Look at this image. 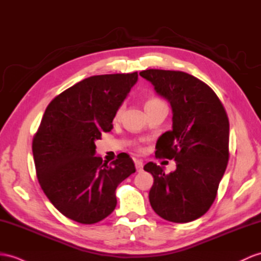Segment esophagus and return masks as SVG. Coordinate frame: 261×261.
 Returning <instances> with one entry per match:
<instances>
[{"label":"esophagus","mask_w":261,"mask_h":261,"mask_svg":"<svg viewBox=\"0 0 261 261\" xmlns=\"http://www.w3.org/2000/svg\"><path fill=\"white\" fill-rule=\"evenodd\" d=\"M135 167H136V170L138 171V173H141V171H143V162L142 161H138V160H135Z\"/></svg>","instance_id":"obj_1"}]
</instances>
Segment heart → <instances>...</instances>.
<instances>
[{"label":"heart","instance_id":"1","mask_svg":"<svg viewBox=\"0 0 261 261\" xmlns=\"http://www.w3.org/2000/svg\"><path fill=\"white\" fill-rule=\"evenodd\" d=\"M158 103H163V101H162L160 98L152 97V98H149L147 101H146L145 107H148V106H150V105H155V104H158ZM122 111H123V106L118 107V110H117L116 113H115V118H116V119L120 116V114H122Z\"/></svg>","mask_w":261,"mask_h":261}]
</instances>
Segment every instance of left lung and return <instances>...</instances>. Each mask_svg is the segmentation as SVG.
Returning <instances> with one entry per match:
<instances>
[{"mask_svg":"<svg viewBox=\"0 0 261 261\" xmlns=\"http://www.w3.org/2000/svg\"><path fill=\"white\" fill-rule=\"evenodd\" d=\"M173 109V129L158 138L156 157L176 161V170L147 163L154 177L149 201L154 212L173 222L201 217L216 198L229 160V120L216 93L204 82L180 71L139 73Z\"/></svg>","mask_w":261,"mask_h":261,"instance_id":"left-lung-1","label":"left lung"}]
</instances>
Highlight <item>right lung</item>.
I'll use <instances>...</instances> for the list:
<instances>
[{
  "label": "right lung",
  "mask_w": 261,
  "mask_h": 261,
  "mask_svg": "<svg viewBox=\"0 0 261 261\" xmlns=\"http://www.w3.org/2000/svg\"><path fill=\"white\" fill-rule=\"evenodd\" d=\"M137 72L91 76L50 101L36 134V176L54 207L65 217L92 225L116 207L115 190L135 173L123 152L110 165L95 156V141L111 132L115 113L136 84Z\"/></svg>",
  "instance_id": "obj_1"
}]
</instances>
